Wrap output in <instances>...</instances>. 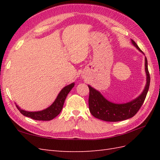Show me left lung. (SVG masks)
<instances>
[{
    "mask_svg": "<svg viewBox=\"0 0 160 160\" xmlns=\"http://www.w3.org/2000/svg\"><path fill=\"white\" fill-rule=\"evenodd\" d=\"M131 42L136 48L144 54L134 40ZM145 71L147 74V84L144 91L138 98L124 104H115L109 102L99 91L88 85L89 89V107L93 116L107 122H119L133 117L143 104L150 85V75L148 69V62L145 57Z\"/></svg>",
    "mask_w": 160,
    "mask_h": 160,
    "instance_id": "obj_1",
    "label": "left lung"
}]
</instances>
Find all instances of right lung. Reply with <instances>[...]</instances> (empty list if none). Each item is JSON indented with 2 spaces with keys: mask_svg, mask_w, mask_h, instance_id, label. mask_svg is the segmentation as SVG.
Instances as JSON below:
<instances>
[{
  "mask_svg": "<svg viewBox=\"0 0 160 160\" xmlns=\"http://www.w3.org/2000/svg\"><path fill=\"white\" fill-rule=\"evenodd\" d=\"M74 84L75 83L73 82L69 84V85L64 87L60 91L59 94L58 95L56 99L53 102V103L50 107L44 110L40 111L30 112L21 109L18 105L16 104V106L23 115H25L26 117L31 118L33 120L42 121L52 120L54 118H56L60 113L61 111H62L64 100H65L68 93L70 92V91L74 87Z\"/></svg>",
  "mask_w": 160,
  "mask_h": 160,
  "instance_id": "right-lung-1",
  "label": "right lung"
}]
</instances>
